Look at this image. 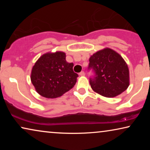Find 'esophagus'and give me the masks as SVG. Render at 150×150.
<instances>
[{"label": "esophagus", "mask_w": 150, "mask_h": 150, "mask_svg": "<svg viewBox=\"0 0 150 150\" xmlns=\"http://www.w3.org/2000/svg\"><path fill=\"white\" fill-rule=\"evenodd\" d=\"M79 75H80V76H84L85 75V73L83 71H81V72L79 73Z\"/></svg>", "instance_id": "34e87169"}]
</instances>
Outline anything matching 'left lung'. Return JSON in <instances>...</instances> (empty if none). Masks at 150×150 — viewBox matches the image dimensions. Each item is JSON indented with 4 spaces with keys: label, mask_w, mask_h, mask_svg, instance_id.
I'll list each match as a JSON object with an SVG mask.
<instances>
[{
    "label": "left lung",
    "mask_w": 150,
    "mask_h": 150,
    "mask_svg": "<svg viewBox=\"0 0 150 150\" xmlns=\"http://www.w3.org/2000/svg\"><path fill=\"white\" fill-rule=\"evenodd\" d=\"M95 73L89 83L92 89L106 98H114L126 91L130 85L128 65L112 49L100 50L89 58V69Z\"/></svg>",
    "instance_id": "8db88e82"
}]
</instances>
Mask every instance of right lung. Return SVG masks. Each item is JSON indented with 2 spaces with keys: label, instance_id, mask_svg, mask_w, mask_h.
<instances>
[{
  "label": "right lung",
  "instance_id": "add662e5",
  "mask_svg": "<svg viewBox=\"0 0 150 150\" xmlns=\"http://www.w3.org/2000/svg\"><path fill=\"white\" fill-rule=\"evenodd\" d=\"M65 57V53L61 51L47 52L35 63L30 81L40 96L59 98L75 85L79 76L74 72L73 63L67 62Z\"/></svg>",
  "mask_w": 150,
  "mask_h": 150
}]
</instances>
